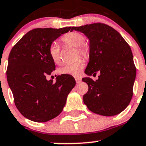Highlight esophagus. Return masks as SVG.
<instances>
[{"mask_svg":"<svg viewBox=\"0 0 146 146\" xmlns=\"http://www.w3.org/2000/svg\"><path fill=\"white\" fill-rule=\"evenodd\" d=\"M75 80H76V84H80V83L81 82V79H80V78L76 77V78H75Z\"/></svg>","mask_w":146,"mask_h":146,"instance_id":"34e87169","label":"esophagus"}]
</instances>
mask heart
Wrapping results in <instances>:
<instances>
[{"label": "heart", "mask_w": 146, "mask_h": 146, "mask_svg": "<svg viewBox=\"0 0 146 146\" xmlns=\"http://www.w3.org/2000/svg\"><path fill=\"white\" fill-rule=\"evenodd\" d=\"M62 41L66 44L72 46L74 47L78 48L79 54L84 56L88 55L89 50L88 47L84 46L86 39L85 37L81 33L78 32H70L62 36ZM49 55L51 58L56 64H59L61 61L60 54V46L56 42H54L49 47ZM85 65V61L84 59L79 58L71 63L66 64L61 67L58 70L60 74L72 75L78 76Z\"/></svg>", "instance_id": "b5f03b06"}]
</instances>
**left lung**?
<instances>
[{
  "instance_id": "obj_1",
  "label": "left lung",
  "mask_w": 146,
  "mask_h": 146,
  "mask_svg": "<svg viewBox=\"0 0 146 146\" xmlns=\"http://www.w3.org/2000/svg\"><path fill=\"white\" fill-rule=\"evenodd\" d=\"M89 40V62L85 70L88 86L84 102L95 113L113 116L125 110L133 95L136 67L132 52L122 35L104 23L72 27ZM100 73L94 82L89 77Z\"/></svg>"
}]
</instances>
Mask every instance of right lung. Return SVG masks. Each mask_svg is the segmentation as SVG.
Listing matches in <instances>:
<instances>
[{"mask_svg": "<svg viewBox=\"0 0 146 146\" xmlns=\"http://www.w3.org/2000/svg\"><path fill=\"white\" fill-rule=\"evenodd\" d=\"M72 27L35 29L29 31L11 50L7 79L17 109L32 121L44 123L59 115L67 95L76 85L72 76L46 80L56 68L49 55L51 44Z\"/></svg>", "mask_w": 146, "mask_h": 146, "instance_id": "right-lung-1", "label": "right lung"}]
</instances>
